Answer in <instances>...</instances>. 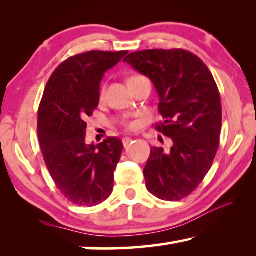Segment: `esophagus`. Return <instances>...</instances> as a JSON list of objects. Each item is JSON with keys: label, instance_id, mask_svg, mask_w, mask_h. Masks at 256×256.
I'll return each instance as SVG.
<instances>
[{"label": "esophagus", "instance_id": "34e87169", "mask_svg": "<svg viewBox=\"0 0 256 256\" xmlns=\"http://www.w3.org/2000/svg\"><path fill=\"white\" fill-rule=\"evenodd\" d=\"M132 142V140L129 138H124V140H122V143H124V146H128L129 144H130Z\"/></svg>", "mask_w": 256, "mask_h": 256}]
</instances>
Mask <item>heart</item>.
<instances>
[{
	"mask_svg": "<svg viewBox=\"0 0 256 256\" xmlns=\"http://www.w3.org/2000/svg\"><path fill=\"white\" fill-rule=\"evenodd\" d=\"M135 76H132V78H135ZM132 78H129V79H132ZM104 96V86L101 87V90H100V98H101V99H102ZM128 127L129 128H134V124H128Z\"/></svg>",
	"mask_w": 256,
	"mask_h": 256,
	"instance_id": "obj_1",
	"label": "heart"
}]
</instances>
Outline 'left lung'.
<instances>
[{
    "label": "left lung",
    "instance_id": "left-lung-1",
    "mask_svg": "<svg viewBox=\"0 0 256 256\" xmlns=\"http://www.w3.org/2000/svg\"><path fill=\"white\" fill-rule=\"evenodd\" d=\"M150 78L163 121L156 129L172 140L169 152L152 146L143 174L150 194L177 202L190 196L211 169L222 130V101L208 66L182 48L132 52L124 59Z\"/></svg>",
    "mask_w": 256,
    "mask_h": 256
}]
</instances>
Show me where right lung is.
Listing matches in <instances>:
<instances>
[{"label":"right lung","instance_id":"add662e5","mask_svg":"<svg viewBox=\"0 0 256 256\" xmlns=\"http://www.w3.org/2000/svg\"><path fill=\"white\" fill-rule=\"evenodd\" d=\"M127 51H90L62 62L45 87L38 108L37 134L44 162L60 194L73 204L96 206L114 186L121 140L86 144L87 116L99 104L100 82Z\"/></svg>","mask_w":256,"mask_h":256}]
</instances>
